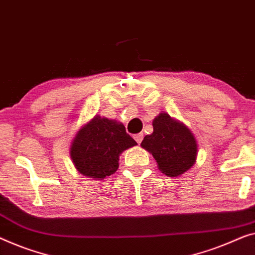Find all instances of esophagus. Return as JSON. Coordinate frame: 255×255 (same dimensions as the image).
Here are the masks:
<instances>
[{
    "instance_id": "esophagus-1",
    "label": "esophagus",
    "mask_w": 255,
    "mask_h": 255,
    "mask_svg": "<svg viewBox=\"0 0 255 255\" xmlns=\"http://www.w3.org/2000/svg\"><path fill=\"white\" fill-rule=\"evenodd\" d=\"M142 138H143V134H142V133H138V134H135V135H134L135 141L138 142V143H140V142L142 141Z\"/></svg>"
}]
</instances>
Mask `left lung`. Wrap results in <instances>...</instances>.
Listing matches in <instances>:
<instances>
[{"mask_svg": "<svg viewBox=\"0 0 255 255\" xmlns=\"http://www.w3.org/2000/svg\"><path fill=\"white\" fill-rule=\"evenodd\" d=\"M153 133L146 135L141 147L152 153L157 167L169 177L182 175L194 164L197 141L185 125L161 113L153 121Z\"/></svg>", "mask_w": 255, "mask_h": 255, "instance_id": "1", "label": "left lung"}]
</instances>
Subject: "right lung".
I'll use <instances>...</instances> for the list:
<instances>
[{"instance_id":"right-lung-1","label":"right lung","mask_w":255,"mask_h":255,"mask_svg":"<svg viewBox=\"0 0 255 255\" xmlns=\"http://www.w3.org/2000/svg\"><path fill=\"white\" fill-rule=\"evenodd\" d=\"M135 145L123 124L95 116L76 134L70 152L77 170L102 179L119 169L120 154Z\"/></svg>"}]
</instances>
